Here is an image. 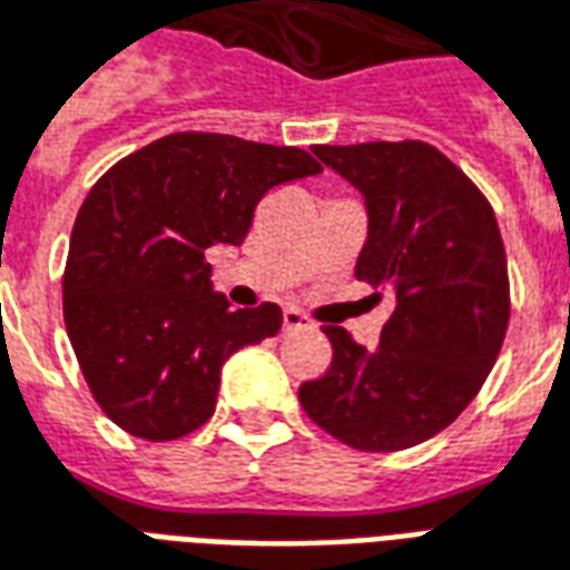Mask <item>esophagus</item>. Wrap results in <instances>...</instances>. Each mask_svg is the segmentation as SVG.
Wrapping results in <instances>:
<instances>
[{
  "mask_svg": "<svg viewBox=\"0 0 570 570\" xmlns=\"http://www.w3.org/2000/svg\"><path fill=\"white\" fill-rule=\"evenodd\" d=\"M311 326V320L302 314V311H296V307H286L284 311V328L286 332H293V328H307Z\"/></svg>",
  "mask_w": 570,
  "mask_h": 570,
  "instance_id": "1",
  "label": "esophagus"
}]
</instances>
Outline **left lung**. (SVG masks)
<instances>
[{"label":"left lung","mask_w":570,"mask_h":570,"mask_svg":"<svg viewBox=\"0 0 570 570\" xmlns=\"http://www.w3.org/2000/svg\"><path fill=\"white\" fill-rule=\"evenodd\" d=\"M314 154L365 196L356 277L395 307L377 350L347 328H323L332 362L298 386V402L353 450H407L453 423L499 360L510 320L499 223L478 184L425 141L317 145Z\"/></svg>","instance_id":"obj_1"}]
</instances>
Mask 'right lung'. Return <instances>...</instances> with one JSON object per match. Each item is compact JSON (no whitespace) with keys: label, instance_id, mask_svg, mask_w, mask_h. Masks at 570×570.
<instances>
[{"label":"right lung","instance_id":"obj_1","mask_svg":"<svg viewBox=\"0 0 570 570\" xmlns=\"http://www.w3.org/2000/svg\"><path fill=\"white\" fill-rule=\"evenodd\" d=\"M302 147L171 132L96 180L71 229L62 317L105 416L141 441H178L214 414L235 350L272 338L274 302L232 311L205 250L242 244L265 193L320 175Z\"/></svg>","mask_w":570,"mask_h":570}]
</instances>
